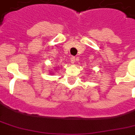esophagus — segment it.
I'll return each instance as SVG.
<instances>
[{
	"label": "esophagus",
	"mask_w": 135,
	"mask_h": 135,
	"mask_svg": "<svg viewBox=\"0 0 135 135\" xmlns=\"http://www.w3.org/2000/svg\"><path fill=\"white\" fill-rule=\"evenodd\" d=\"M76 59H77V58L75 57H71V61L72 63H74V62H76Z\"/></svg>",
	"instance_id": "obj_1"
}]
</instances>
